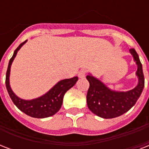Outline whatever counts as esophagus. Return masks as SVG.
I'll list each match as a JSON object with an SVG mask.
<instances>
[{
  "instance_id": "esophagus-1",
  "label": "esophagus",
  "mask_w": 149,
  "mask_h": 149,
  "mask_svg": "<svg viewBox=\"0 0 149 149\" xmlns=\"http://www.w3.org/2000/svg\"><path fill=\"white\" fill-rule=\"evenodd\" d=\"M85 76H86V71L85 70H82L78 72V77L79 78H84V77H85Z\"/></svg>"
}]
</instances>
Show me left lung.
Listing matches in <instances>:
<instances>
[{"mask_svg": "<svg viewBox=\"0 0 149 149\" xmlns=\"http://www.w3.org/2000/svg\"><path fill=\"white\" fill-rule=\"evenodd\" d=\"M129 51L138 66L136 76L139 82L132 90L113 91L91 73L86 76L90 83L86 94L87 106L93 113L100 118L110 119L122 115L134 106L142 93L145 86L142 65L136 51L134 49H131Z\"/></svg>", "mask_w": 149, "mask_h": 149, "instance_id": "obj_1", "label": "left lung"}]
</instances>
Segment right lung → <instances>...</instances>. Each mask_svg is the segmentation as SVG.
Listing matches in <instances>:
<instances>
[{"instance_id":"right-lung-1","label":"right lung","mask_w":149,"mask_h":149,"mask_svg":"<svg viewBox=\"0 0 149 149\" xmlns=\"http://www.w3.org/2000/svg\"><path fill=\"white\" fill-rule=\"evenodd\" d=\"M27 40L22 44L15 50L12 57L10 58L8 63V70L6 73V88L12 100L15 105L19 109L20 111L26 113L27 115L36 118H49L54 115L59 111L63 104V97L71 87L74 86L78 80V77H75L70 79H62L50 89L47 93L43 94L39 97L35 98L32 100H24L18 97L15 94L10 86V66L17 52L25 44Z\"/></svg>"}]
</instances>
